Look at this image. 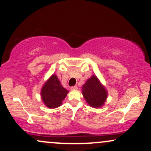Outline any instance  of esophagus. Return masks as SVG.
Masks as SVG:
<instances>
[{"label": "esophagus", "mask_w": 151, "mask_h": 151, "mask_svg": "<svg viewBox=\"0 0 151 151\" xmlns=\"http://www.w3.org/2000/svg\"><path fill=\"white\" fill-rule=\"evenodd\" d=\"M71 89H72V90H76V89H77V86H72V87H71Z\"/></svg>", "instance_id": "34e87169"}]
</instances>
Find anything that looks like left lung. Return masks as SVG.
<instances>
[{"instance_id": "1", "label": "left lung", "mask_w": 151, "mask_h": 151, "mask_svg": "<svg viewBox=\"0 0 151 151\" xmlns=\"http://www.w3.org/2000/svg\"><path fill=\"white\" fill-rule=\"evenodd\" d=\"M81 93L86 103L93 108H100L104 105L108 91L96 75L93 74L81 88Z\"/></svg>"}]
</instances>
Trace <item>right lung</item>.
Wrapping results in <instances>:
<instances>
[{"instance_id":"add662e5","label":"right lung","mask_w":151,"mask_h":151,"mask_svg":"<svg viewBox=\"0 0 151 151\" xmlns=\"http://www.w3.org/2000/svg\"><path fill=\"white\" fill-rule=\"evenodd\" d=\"M69 91L62 86L56 74H52L43 84L41 99L47 107L55 109L60 106Z\"/></svg>"}]
</instances>
